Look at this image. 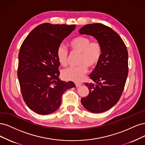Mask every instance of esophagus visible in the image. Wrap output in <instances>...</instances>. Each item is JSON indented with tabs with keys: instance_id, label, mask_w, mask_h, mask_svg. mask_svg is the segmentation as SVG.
I'll use <instances>...</instances> for the list:
<instances>
[{
	"instance_id": "esophagus-1",
	"label": "esophagus",
	"mask_w": 145,
	"mask_h": 145,
	"mask_svg": "<svg viewBox=\"0 0 145 145\" xmlns=\"http://www.w3.org/2000/svg\"><path fill=\"white\" fill-rule=\"evenodd\" d=\"M75 85H76V87H79V86L81 85V83H78V82H76V83H75Z\"/></svg>"
}]
</instances>
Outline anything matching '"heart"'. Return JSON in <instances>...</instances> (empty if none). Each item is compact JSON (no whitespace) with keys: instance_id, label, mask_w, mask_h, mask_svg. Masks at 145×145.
<instances>
[{"instance_id":"1","label":"heart","mask_w":145,"mask_h":145,"mask_svg":"<svg viewBox=\"0 0 145 145\" xmlns=\"http://www.w3.org/2000/svg\"><path fill=\"white\" fill-rule=\"evenodd\" d=\"M70 46L73 50L81 52L78 64L75 67H70L62 71L64 79L74 82H80L88 71V68L95 67L99 63L102 56V46L99 41H91L90 37L79 36L72 39ZM57 56L59 63L66 66L68 62L69 50L64 44H60L57 49Z\"/></svg>"}]
</instances>
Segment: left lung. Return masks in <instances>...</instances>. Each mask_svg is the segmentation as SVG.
Returning <instances> with one entry per match:
<instances>
[{
    "mask_svg": "<svg viewBox=\"0 0 145 145\" xmlns=\"http://www.w3.org/2000/svg\"><path fill=\"white\" fill-rule=\"evenodd\" d=\"M79 32L93 36L102 46V58L89 75L95 83H85L90 92L81 100L91 113H102L119 101L124 90L128 74L127 46L114 30L101 23L86 25Z\"/></svg>",
    "mask_w": 145,
    "mask_h": 145,
    "instance_id": "obj_1",
    "label": "left lung"
}]
</instances>
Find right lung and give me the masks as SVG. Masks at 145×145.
<instances>
[{
  "label": "right lung",
  "mask_w": 145,
  "mask_h": 145,
  "mask_svg": "<svg viewBox=\"0 0 145 145\" xmlns=\"http://www.w3.org/2000/svg\"><path fill=\"white\" fill-rule=\"evenodd\" d=\"M76 25L37 26L23 41L18 54L17 76L23 99L36 113L44 115L57 110L64 92L75 87L72 82L61 81L57 56L58 46Z\"/></svg>",
  "instance_id": "right-lung-1"
}]
</instances>
